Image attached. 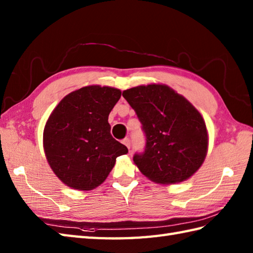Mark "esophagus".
I'll list each match as a JSON object with an SVG mask.
<instances>
[{
    "label": "esophagus",
    "mask_w": 253,
    "mask_h": 253,
    "mask_svg": "<svg viewBox=\"0 0 253 253\" xmlns=\"http://www.w3.org/2000/svg\"><path fill=\"white\" fill-rule=\"evenodd\" d=\"M123 143L125 144V146H126L128 149H130V146H131V141H130V139H129V138H126V139H124V140H123Z\"/></svg>",
    "instance_id": "1"
}]
</instances>
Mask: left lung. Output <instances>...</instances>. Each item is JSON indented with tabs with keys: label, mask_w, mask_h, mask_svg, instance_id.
<instances>
[{
	"label": "left lung",
	"mask_w": 253,
	"mask_h": 253,
	"mask_svg": "<svg viewBox=\"0 0 253 253\" xmlns=\"http://www.w3.org/2000/svg\"><path fill=\"white\" fill-rule=\"evenodd\" d=\"M123 96L146 136L143 152L133 155L141 173L160 184H176L195 174L208 151L206 123L195 106L164 84L139 85Z\"/></svg>",
	"instance_id": "1"
}]
</instances>
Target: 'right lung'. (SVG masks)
Returning a JSON list of instances; mask_svg holds the SVG:
<instances>
[{
    "mask_svg": "<svg viewBox=\"0 0 253 253\" xmlns=\"http://www.w3.org/2000/svg\"><path fill=\"white\" fill-rule=\"evenodd\" d=\"M121 90L89 85L66 95L52 112L43 132L47 162L64 184L91 190L105 180L116 158L128 149L111 135L107 120Z\"/></svg>",
    "mask_w": 253,
    "mask_h": 253,
    "instance_id": "right-lung-1",
    "label": "right lung"
}]
</instances>
